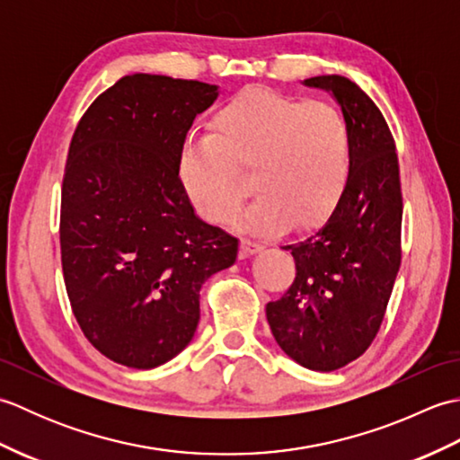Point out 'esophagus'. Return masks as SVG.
I'll list each match as a JSON object with an SVG mask.
<instances>
[{
  "label": "esophagus",
  "instance_id": "1",
  "mask_svg": "<svg viewBox=\"0 0 460 460\" xmlns=\"http://www.w3.org/2000/svg\"><path fill=\"white\" fill-rule=\"evenodd\" d=\"M261 251H262L261 243H255V241H251V239H241V257L243 259L257 255V252H261Z\"/></svg>",
  "mask_w": 460,
  "mask_h": 460
}]
</instances>
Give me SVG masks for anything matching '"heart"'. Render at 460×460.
Segmentation results:
<instances>
[{
    "label": "heart",
    "instance_id": "obj_1",
    "mask_svg": "<svg viewBox=\"0 0 460 460\" xmlns=\"http://www.w3.org/2000/svg\"><path fill=\"white\" fill-rule=\"evenodd\" d=\"M351 134L338 109L251 86L219 106L208 136L185 142L180 173L203 219L227 223L249 195L241 225L255 233L310 229L346 191Z\"/></svg>",
    "mask_w": 460,
    "mask_h": 460
}]
</instances>
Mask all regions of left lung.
Masks as SVG:
<instances>
[{"label":"left lung","mask_w":460,"mask_h":460,"mask_svg":"<svg viewBox=\"0 0 460 460\" xmlns=\"http://www.w3.org/2000/svg\"><path fill=\"white\" fill-rule=\"evenodd\" d=\"M326 91L351 134L346 191L326 223L287 245L296 277L267 320L285 354L312 371H334L359 358L384 320L402 265V185L394 136L374 101L340 75L302 81Z\"/></svg>","instance_id":"left-lung-1"}]
</instances>
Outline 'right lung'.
Returning <instances> with one entry per match:
<instances>
[{"instance_id":"1","label":"right lung","mask_w":460,"mask_h":460,"mask_svg":"<svg viewBox=\"0 0 460 460\" xmlns=\"http://www.w3.org/2000/svg\"><path fill=\"white\" fill-rule=\"evenodd\" d=\"M217 84L122 76L76 126L61 193L73 314L102 356L152 369L190 344L199 290L239 241L198 217L180 180L185 136Z\"/></svg>"}]
</instances>
